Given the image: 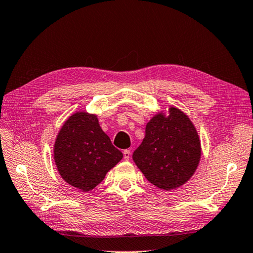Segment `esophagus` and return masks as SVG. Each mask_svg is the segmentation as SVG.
Listing matches in <instances>:
<instances>
[{
  "label": "esophagus",
  "mask_w": 253,
  "mask_h": 253,
  "mask_svg": "<svg viewBox=\"0 0 253 253\" xmlns=\"http://www.w3.org/2000/svg\"><path fill=\"white\" fill-rule=\"evenodd\" d=\"M124 157H125L126 160L129 159V157H131V151L127 150V149L125 150V151H124Z\"/></svg>",
  "instance_id": "34e87169"
}]
</instances>
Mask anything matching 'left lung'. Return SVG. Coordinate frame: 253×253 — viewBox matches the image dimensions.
<instances>
[{
	"mask_svg": "<svg viewBox=\"0 0 253 253\" xmlns=\"http://www.w3.org/2000/svg\"><path fill=\"white\" fill-rule=\"evenodd\" d=\"M155 115L145 126L133 160L151 183L172 190L187 182L201 159V142L192 122L178 109Z\"/></svg>",
	"mask_w": 253,
	"mask_h": 253,
	"instance_id": "obj_1",
	"label": "left lung"
}]
</instances>
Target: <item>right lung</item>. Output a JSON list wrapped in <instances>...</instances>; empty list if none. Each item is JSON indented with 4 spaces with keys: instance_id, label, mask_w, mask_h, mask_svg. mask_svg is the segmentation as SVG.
I'll list each match as a JSON object with an SVG mask.
<instances>
[{
    "instance_id": "right-lung-1",
    "label": "right lung",
    "mask_w": 253,
    "mask_h": 253,
    "mask_svg": "<svg viewBox=\"0 0 253 253\" xmlns=\"http://www.w3.org/2000/svg\"><path fill=\"white\" fill-rule=\"evenodd\" d=\"M55 163L62 178L82 191L93 190L122 158L97 116L76 113L66 120L55 142Z\"/></svg>"
}]
</instances>
